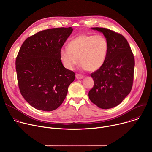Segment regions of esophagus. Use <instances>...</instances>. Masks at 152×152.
<instances>
[{
    "label": "esophagus",
    "mask_w": 152,
    "mask_h": 152,
    "mask_svg": "<svg viewBox=\"0 0 152 152\" xmlns=\"http://www.w3.org/2000/svg\"><path fill=\"white\" fill-rule=\"evenodd\" d=\"M76 77L77 79H80L83 78V76L82 75H80V74H76Z\"/></svg>",
    "instance_id": "34e87169"
}]
</instances>
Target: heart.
<instances>
[{
	"mask_svg": "<svg viewBox=\"0 0 152 152\" xmlns=\"http://www.w3.org/2000/svg\"><path fill=\"white\" fill-rule=\"evenodd\" d=\"M108 51L106 39L101 35L82 34L72 39L60 51L64 67L72 70L78 63L83 69L94 72L104 63Z\"/></svg>",
	"mask_w": 152,
	"mask_h": 152,
	"instance_id": "b5f03b06",
	"label": "heart"
}]
</instances>
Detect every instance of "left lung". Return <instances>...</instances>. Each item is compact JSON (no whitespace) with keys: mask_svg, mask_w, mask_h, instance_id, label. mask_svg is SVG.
<instances>
[{"mask_svg":"<svg viewBox=\"0 0 152 152\" xmlns=\"http://www.w3.org/2000/svg\"><path fill=\"white\" fill-rule=\"evenodd\" d=\"M106 38L108 51L103 66L91 74L94 84L88 93L90 100L107 110L122 102L131 92L135 67L134 54L120 34L103 28H92Z\"/></svg>","mask_w":152,"mask_h":152,"instance_id":"1","label":"left lung"}]
</instances>
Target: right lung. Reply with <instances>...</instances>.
<instances>
[{
    "label": "right lung",
    "mask_w": 152,
    "mask_h": 152,
    "mask_svg": "<svg viewBox=\"0 0 152 152\" xmlns=\"http://www.w3.org/2000/svg\"><path fill=\"white\" fill-rule=\"evenodd\" d=\"M73 31L71 27L41 31L28 37L15 60L21 94L38 110L52 111L66 99L75 73L65 68L60 51Z\"/></svg>",
    "instance_id": "obj_1"
}]
</instances>
